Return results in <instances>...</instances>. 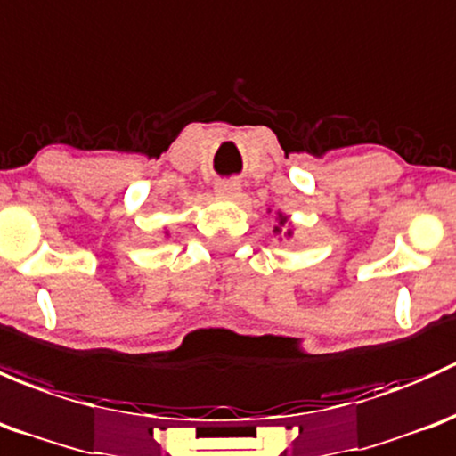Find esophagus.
I'll return each mask as SVG.
<instances>
[{
	"label": "esophagus",
	"mask_w": 456,
	"mask_h": 456,
	"mask_svg": "<svg viewBox=\"0 0 456 456\" xmlns=\"http://www.w3.org/2000/svg\"><path fill=\"white\" fill-rule=\"evenodd\" d=\"M215 193L219 197H230V200H234V197H239V193H241V184H239L237 180H222L215 186Z\"/></svg>",
	"instance_id": "obj_1"
}]
</instances>
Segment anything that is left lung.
<instances>
[{
	"label": "left lung",
	"instance_id": "8db88e82",
	"mask_svg": "<svg viewBox=\"0 0 456 456\" xmlns=\"http://www.w3.org/2000/svg\"><path fill=\"white\" fill-rule=\"evenodd\" d=\"M285 222H288V217H283V215H279V226L274 228V232L281 234V226H285ZM288 234H292V232H289V230H288Z\"/></svg>",
	"mask_w": 456,
	"mask_h": 456
}]
</instances>
